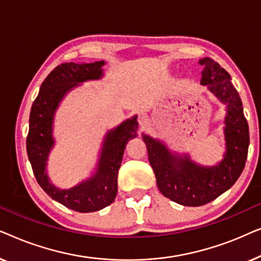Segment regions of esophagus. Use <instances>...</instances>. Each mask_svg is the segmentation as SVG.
Listing matches in <instances>:
<instances>
[{
	"mask_svg": "<svg viewBox=\"0 0 261 261\" xmlns=\"http://www.w3.org/2000/svg\"><path fill=\"white\" fill-rule=\"evenodd\" d=\"M138 121H139V123L141 124V126H145V124L147 123L148 117H147V115H146L145 113H141L140 115H139V119H138Z\"/></svg>",
	"mask_w": 261,
	"mask_h": 261,
	"instance_id": "obj_1",
	"label": "esophagus"
}]
</instances>
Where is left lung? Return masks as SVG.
<instances>
[{"label":"left lung","instance_id":"left-lung-1","mask_svg":"<svg viewBox=\"0 0 261 261\" xmlns=\"http://www.w3.org/2000/svg\"><path fill=\"white\" fill-rule=\"evenodd\" d=\"M199 64L204 67L201 84L208 85L210 91L228 105L224 159L217 166L203 167L188 155H172L165 146L148 135L142 137L160 192L187 206L204 205L233 187L244 171L249 145L248 123L230 74L210 58L201 59Z\"/></svg>","mask_w":261,"mask_h":261}]
</instances>
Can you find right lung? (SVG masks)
<instances>
[{
	"label": "right lung",
	"mask_w": 261,
	"mask_h": 261,
	"mask_svg": "<svg viewBox=\"0 0 261 261\" xmlns=\"http://www.w3.org/2000/svg\"><path fill=\"white\" fill-rule=\"evenodd\" d=\"M105 62L90 64L65 63L58 65L42 82L30 115L27 154L39 185L55 201L78 213H92L112 204L117 194V172L127 141L138 134L137 116L124 121L107 134L97 173L69 190H60L49 183L46 160L53 146V115L64 95L82 82L102 77Z\"/></svg>",
	"instance_id": "add662e5"
}]
</instances>
